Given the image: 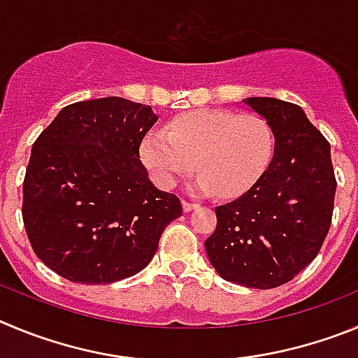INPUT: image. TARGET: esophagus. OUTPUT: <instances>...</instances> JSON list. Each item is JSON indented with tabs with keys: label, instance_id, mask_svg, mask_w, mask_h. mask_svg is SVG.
I'll return each mask as SVG.
<instances>
[{
	"label": "esophagus",
	"instance_id": "obj_1",
	"mask_svg": "<svg viewBox=\"0 0 358 358\" xmlns=\"http://www.w3.org/2000/svg\"><path fill=\"white\" fill-rule=\"evenodd\" d=\"M182 208H183V212H192L194 208H198V205H196V203H191V201H182Z\"/></svg>",
	"mask_w": 358,
	"mask_h": 358
}]
</instances>
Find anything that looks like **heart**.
<instances>
[{"mask_svg":"<svg viewBox=\"0 0 358 358\" xmlns=\"http://www.w3.org/2000/svg\"><path fill=\"white\" fill-rule=\"evenodd\" d=\"M139 151L144 167L162 189L175 187L198 166L196 192L237 198L266 173L275 137L259 115L199 108L173 119L167 130H151Z\"/></svg>","mask_w":358,"mask_h":358,"instance_id":"heart-1","label":"heart"}]
</instances>
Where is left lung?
<instances>
[{"label":"left lung","mask_w":358,"mask_h":358,"mask_svg":"<svg viewBox=\"0 0 358 358\" xmlns=\"http://www.w3.org/2000/svg\"><path fill=\"white\" fill-rule=\"evenodd\" d=\"M243 103L271 127L275 153L250 191L215 207L217 227L205 250L227 282L273 289L294 278L320 253L337 183L330 144L303 108L276 98Z\"/></svg>","instance_id":"obj_1"}]
</instances>
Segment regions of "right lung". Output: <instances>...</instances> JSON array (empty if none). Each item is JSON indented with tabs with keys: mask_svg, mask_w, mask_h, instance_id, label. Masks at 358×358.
Instances as JSON below:
<instances>
[{
	"mask_svg": "<svg viewBox=\"0 0 358 358\" xmlns=\"http://www.w3.org/2000/svg\"><path fill=\"white\" fill-rule=\"evenodd\" d=\"M157 119L143 103L87 99L64 107L37 137L22 221L35 255L57 275L87 285L137 275L182 215L180 199L157 189L141 162Z\"/></svg>",
	"mask_w": 358,
	"mask_h": 358,
	"instance_id": "obj_1",
	"label": "right lung"
}]
</instances>
